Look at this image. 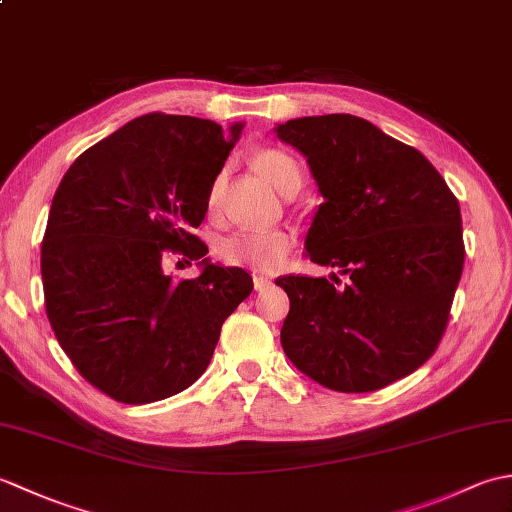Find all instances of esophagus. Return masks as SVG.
Segmentation results:
<instances>
[{
	"label": "esophagus",
	"mask_w": 512,
	"mask_h": 512,
	"mask_svg": "<svg viewBox=\"0 0 512 512\" xmlns=\"http://www.w3.org/2000/svg\"><path fill=\"white\" fill-rule=\"evenodd\" d=\"M253 284H255L257 292H262V290H268L270 286H273V279L266 277V275H255L253 277Z\"/></svg>",
	"instance_id": "1"
}]
</instances>
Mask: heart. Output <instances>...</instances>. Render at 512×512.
<instances>
[{
  "label": "heart",
  "mask_w": 512,
  "mask_h": 512,
  "mask_svg": "<svg viewBox=\"0 0 512 512\" xmlns=\"http://www.w3.org/2000/svg\"><path fill=\"white\" fill-rule=\"evenodd\" d=\"M255 169L281 191L292 178H301V167L288 151L279 147H264L253 156ZM220 178L209 189V206H215L220 195ZM292 248V237L286 231H237L217 242V257L224 264L246 266L262 273H275L286 264Z\"/></svg>",
  "instance_id": "1"
}]
</instances>
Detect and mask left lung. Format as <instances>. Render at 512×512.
Wrapping results in <instances>:
<instances>
[{
    "instance_id": "obj_1",
    "label": "left lung",
    "mask_w": 512,
    "mask_h": 512,
    "mask_svg": "<svg viewBox=\"0 0 512 512\" xmlns=\"http://www.w3.org/2000/svg\"><path fill=\"white\" fill-rule=\"evenodd\" d=\"M277 136L308 158L325 202L306 250L347 277L286 275L284 352L319 385L363 394L438 350L464 268L460 204L438 169L352 114L306 116Z\"/></svg>"
}]
</instances>
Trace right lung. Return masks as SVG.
<instances>
[{
    "label": "right lung",
    "instance_id": "1",
    "mask_svg": "<svg viewBox=\"0 0 512 512\" xmlns=\"http://www.w3.org/2000/svg\"><path fill=\"white\" fill-rule=\"evenodd\" d=\"M239 132L151 112L65 171L41 242L46 314L76 372L105 396L145 405L193 385L253 292L246 270L206 259L195 279L165 273L167 259L206 255L191 228Z\"/></svg>",
    "mask_w": 512,
    "mask_h": 512
}]
</instances>
